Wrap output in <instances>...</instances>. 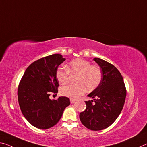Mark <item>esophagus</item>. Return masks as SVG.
I'll list each match as a JSON object with an SVG mask.
<instances>
[{
	"label": "esophagus",
	"mask_w": 147,
	"mask_h": 147,
	"mask_svg": "<svg viewBox=\"0 0 147 147\" xmlns=\"http://www.w3.org/2000/svg\"><path fill=\"white\" fill-rule=\"evenodd\" d=\"M70 101H71V103H72V104L74 103H75V102H76L75 100L73 99H70Z\"/></svg>",
	"instance_id": "obj_1"
}]
</instances>
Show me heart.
Returning <instances> with one entry per match:
<instances>
[{"instance_id":"1","label":"heart","mask_w":147,"mask_h":147,"mask_svg":"<svg viewBox=\"0 0 147 147\" xmlns=\"http://www.w3.org/2000/svg\"><path fill=\"white\" fill-rule=\"evenodd\" d=\"M71 74H77L75 84H69L61 88V94L65 97L77 99L84 93L86 88L92 91L101 82V69L98 65H92L83 59H75L70 61L66 67H60L56 71V78L60 84H65Z\"/></svg>"}]
</instances>
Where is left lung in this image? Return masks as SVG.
Masks as SVG:
<instances>
[{
	"mask_svg": "<svg viewBox=\"0 0 147 147\" xmlns=\"http://www.w3.org/2000/svg\"><path fill=\"white\" fill-rule=\"evenodd\" d=\"M101 69V82L88 95L94 100L85 101L86 108L80 113V119L88 129L99 131L108 127L118 117L126 96L122 76L113 64L94 58Z\"/></svg>",
	"mask_w": 147,
	"mask_h": 147,
	"instance_id": "1",
	"label": "left lung"
}]
</instances>
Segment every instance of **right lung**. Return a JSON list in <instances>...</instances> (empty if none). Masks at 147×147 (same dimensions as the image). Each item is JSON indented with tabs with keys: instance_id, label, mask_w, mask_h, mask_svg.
I'll return each mask as SVG.
<instances>
[{
	"instance_id": "add662e5",
	"label": "right lung",
	"mask_w": 147,
	"mask_h": 147,
	"mask_svg": "<svg viewBox=\"0 0 147 147\" xmlns=\"http://www.w3.org/2000/svg\"><path fill=\"white\" fill-rule=\"evenodd\" d=\"M65 60L58 53L36 60L25 70L18 85V102L23 115L38 129H46L55 125L70 105L67 97L49 98L51 94L58 92L56 71Z\"/></svg>"
}]
</instances>
